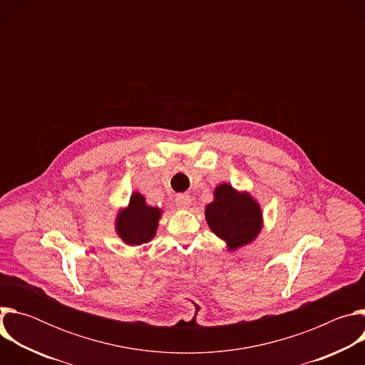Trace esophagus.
Segmentation results:
<instances>
[{
    "label": "esophagus",
    "instance_id": "34e87169",
    "mask_svg": "<svg viewBox=\"0 0 365 365\" xmlns=\"http://www.w3.org/2000/svg\"><path fill=\"white\" fill-rule=\"evenodd\" d=\"M192 203V199L189 195H185V193H180L176 196V205L179 207H182V210H187V207L190 206Z\"/></svg>",
    "mask_w": 365,
    "mask_h": 365
}]
</instances>
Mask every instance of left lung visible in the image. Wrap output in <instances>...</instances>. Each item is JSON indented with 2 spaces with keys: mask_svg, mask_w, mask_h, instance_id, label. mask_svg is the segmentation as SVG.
Wrapping results in <instances>:
<instances>
[{
  "mask_svg": "<svg viewBox=\"0 0 365 365\" xmlns=\"http://www.w3.org/2000/svg\"><path fill=\"white\" fill-rule=\"evenodd\" d=\"M205 218L210 230L227 242L231 252L255 241L263 230V212L257 199L230 183L215 187L214 200L205 206Z\"/></svg>",
  "mask_w": 365,
  "mask_h": 365,
  "instance_id": "1",
  "label": "left lung"
}]
</instances>
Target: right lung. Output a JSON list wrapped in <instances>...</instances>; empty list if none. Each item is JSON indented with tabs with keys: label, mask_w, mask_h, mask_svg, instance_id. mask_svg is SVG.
<instances>
[{
	"label": "right lung",
	"mask_w": 365,
	"mask_h": 365,
	"mask_svg": "<svg viewBox=\"0 0 365 365\" xmlns=\"http://www.w3.org/2000/svg\"><path fill=\"white\" fill-rule=\"evenodd\" d=\"M162 214L160 207L150 206L141 193L133 192L128 203L117 212L115 232L127 245L145 244L155 237Z\"/></svg>",
	"instance_id": "right-lung-1"
}]
</instances>
